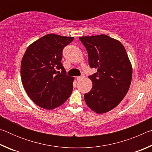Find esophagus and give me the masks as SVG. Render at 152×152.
I'll list each match as a JSON object with an SVG mask.
<instances>
[{
    "instance_id": "obj_1",
    "label": "esophagus",
    "mask_w": 152,
    "mask_h": 152,
    "mask_svg": "<svg viewBox=\"0 0 152 152\" xmlns=\"http://www.w3.org/2000/svg\"><path fill=\"white\" fill-rule=\"evenodd\" d=\"M84 78V74H82V75L80 76H77V80H82V79H83Z\"/></svg>"
}]
</instances>
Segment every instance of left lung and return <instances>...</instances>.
<instances>
[{
	"label": "left lung",
	"mask_w": 152,
	"mask_h": 152,
	"mask_svg": "<svg viewBox=\"0 0 152 152\" xmlns=\"http://www.w3.org/2000/svg\"><path fill=\"white\" fill-rule=\"evenodd\" d=\"M86 48L88 63L97 72L88 78L92 88L84 94L90 109L101 114L116 107L129 88L132 66L124 46L120 42L106 35L79 37Z\"/></svg>",
	"instance_id": "8db88e82"
}]
</instances>
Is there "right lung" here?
<instances>
[{
  "mask_svg": "<svg viewBox=\"0 0 152 152\" xmlns=\"http://www.w3.org/2000/svg\"><path fill=\"white\" fill-rule=\"evenodd\" d=\"M74 37L43 36L27 48L20 64V76L28 96L38 106L53 109L70 97L74 78L66 75L61 62L64 47Z\"/></svg>",
  "mask_w": 152,
  "mask_h": 152,
  "instance_id": "add662e5",
  "label": "right lung"
}]
</instances>
